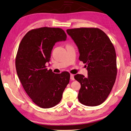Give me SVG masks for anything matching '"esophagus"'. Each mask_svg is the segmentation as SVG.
Wrapping results in <instances>:
<instances>
[{
  "instance_id": "obj_1",
  "label": "esophagus",
  "mask_w": 131,
  "mask_h": 131,
  "mask_svg": "<svg viewBox=\"0 0 131 131\" xmlns=\"http://www.w3.org/2000/svg\"><path fill=\"white\" fill-rule=\"evenodd\" d=\"M70 79H71V80H75V79H74V75H73V74H71V75H70Z\"/></svg>"
}]
</instances>
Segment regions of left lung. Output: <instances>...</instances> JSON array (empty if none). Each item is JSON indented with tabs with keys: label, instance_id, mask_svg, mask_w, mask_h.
<instances>
[{
	"label": "left lung",
	"instance_id": "8db88e82",
	"mask_svg": "<svg viewBox=\"0 0 131 131\" xmlns=\"http://www.w3.org/2000/svg\"><path fill=\"white\" fill-rule=\"evenodd\" d=\"M67 32L78 46L79 60L87 65L88 77L80 74L74 76L81 85L79 101L91 107L102 104L116 78L114 46L104 32L97 28L68 29Z\"/></svg>",
	"mask_w": 131,
	"mask_h": 131
}]
</instances>
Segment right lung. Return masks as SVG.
Segmentation results:
<instances>
[{
  "instance_id": "right-lung-1",
  "label": "right lung",
  "mask_w": 131,
  "mask_h": 131,
  "mask_svg": "<svg viewBox=\"0 0 131 131\" xmlns=\"http://www.w3.org/2000/svg\"><path fill=\"white\" fill-rule=\"evenodd\" d=\"M66 39L61 28L41 27L28 31L19 46L15 60L17 74L27 94L42 108L59 104L70 81L69 72L55 73L46 66L55 43Z\"/></svg>"
}]
</instances>
